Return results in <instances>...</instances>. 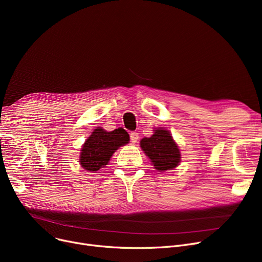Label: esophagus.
Here are the masks:
<instances>
[{
    "label": "esophagus",
    "mask_w": 262,
    "mask_h": 262,
    "mask_svg": "<svg viewBox=\"0 0 262 262\" xmlns=\"http://www.w3.org/2000/svg\"><path fill=\"white\" fill-rule=\"evenodd\" d=\"M129 137H130V141H132L133 143H136L137 140L139 139V134L137 133V132H132V133L129 134Z\"/></svg>",
    "instance_id": "1"
}]
</instances>
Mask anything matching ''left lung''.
<instances>
[{"mask_svg": "<svg viewBox=\"0 0 262 262\" xmlns=\"http://www.w3.org/2000/svg\"><path fill=\"white\" fill-rule=\"evenodd\" d=\"M140 146L158 171L172 170L180 163V149L166 129H156L152 137L141 140Z\"/></svg>", "mask_w": 262, "mask_h": 262, "instance_id": "1", "label": "left lung"}]
</instances>
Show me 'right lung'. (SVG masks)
<instances>
[{
    "label": "right lung",
    "instance_id": "add662e5",
    "mask_svg": "<svg viewBox=\"0 0 262 262\" xmlns=\"http://www.w3.org/2000/svg\"><path fill=\"white\" fill-rule=\"evenodd\" d=\"M128 141L129 136L123 128L113 132H106L101 127L95 128L82 145L79 159L81 167L90 172L99 171L108 163L115 150Z\"/></svg>",
    "mask_w": 262,
    "mask_h": 262
}]
</instances>
